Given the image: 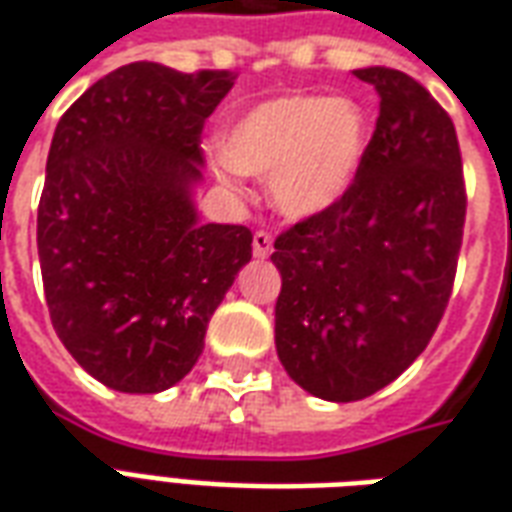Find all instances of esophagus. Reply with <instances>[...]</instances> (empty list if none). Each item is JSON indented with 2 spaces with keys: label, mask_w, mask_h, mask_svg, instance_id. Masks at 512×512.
Segmentation results:
<instances>
[{
  "label": "esophagus",
  "mask_w": 512,
  "mask_h": 512,
  "mask_svg": "<svg viewBox=\"0 0 512 512\" xmlns=\"http://www.w3.org/2000/svg\"><path fill=\"white\" fill-rule=\"evenodd\" d=\"M271 249H274V235L268 233V230H257L255 238H252V252H255V257H268Z\"/></svg>",
  "instance_id": "34e87169"
}]
</instances>
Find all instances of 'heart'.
Returning a JSON list of instances; mask_svg holds the SVG:
<instances>
[{
	"instance_id": "b5f03b06",
	"label": "heart",
	"mask_w": 512,
	"mask_h": 512,
	"mask_svg": "<svg viewBox=\"0 0 512 512\" xmlns=\"http://www.w3.org/2000/svg\"><path fill=\"white\" fill-rule=\"evenodd\" d=\"M367 147V123L351 101L326 95H282L246 112L227 134V158L216 164L235 186L241 169L268 178L271 197L288 216L304 219L332 208L354 183Z\"/></svg>"
}]
</instances>
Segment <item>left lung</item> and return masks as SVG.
Masks as SVG:
<instances>
[{"mask_svg": "<svg viewBox=\"0 0 512 512\" xmlns=\"http://www.w3.org/2000/svg\"><path fill=\"white\" fill-rule=\"evenodd\" d=\"M381 95L354 183L274 241L277 354L310 395L351 403L392 384L447 310L466 222L458 134L408 73L354 71Z\"/></svg>", "mask_w": 512, "mask_h": 512, "instance_id": "8db88e82", "label": "left lung"}]
</instances>
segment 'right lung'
<instances>
[{
  "label": "right lung",
  "instance_id": "obj_1",
  "mask_svg": "<svg viewBox=\"0 0 512 512\" xmlns=\"http://www.w3.org/2000/svg\"><path fill=\"white\" fill-rule=\"evenodd\" d=\"M235 76L131 62L76 98L51 139L38 205L51 326L117 392L178 384L252 260L249 227L202 224L191 205L202 128Z\"/></svg>",
  "mask_w": 512,
  "mask_h": 512
}]
</instances>
